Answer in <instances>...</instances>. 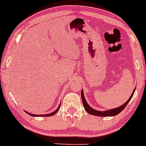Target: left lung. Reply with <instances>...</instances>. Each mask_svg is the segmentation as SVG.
I'll return each mask as SVG.
<instances>
[{"label": "left lung", "instance_id": "obj_1", "mask_svg": "<svg viewBox=\"0 0 146 146\" xmlns=\"http://www.w3.org/2000/svg\"><path fill=\"white\" fill-rule=\"evenodd\" d=\"M135 88L134 89V91L132 92V94H131L130 97L129 98V99L122 106H119V107L117 108L111 109L109 110H106V111H98L95 110L93 108H92L88 104V103L86 102V99L84 97V94H83V90L81 91V98H82V101H83V105L84 106V108L86 110L87 112H88L89 114H92V115L94 116H98V117H113V116L117 115L118 114H119L121 111L125 108V106H127V104L129 103V101H130V99H132V96H133L134 93H135Z\"/></svg>", "mask_w": 146, "mask_h": 146}]
</instances>
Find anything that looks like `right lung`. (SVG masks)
I'll list each match as a JSON object with an SVG mask.
<instances>
[{"label": "right lung", "mask_w": 146, "mask_h": 146, "mask_svg": "<svg viewBox=\"0 0 146 146\" xmlns=\"http://www.w3.org/2000/svg\"><path fill=\"white\" fill-rule=\"evenodd\" d=\"M60 104L59 105V106L58 107V108L55 111H54V112H52V113H50V114H31V113L26 112V111H25V112H27V114H29V115L32 116V117H50V116L54 115V114H55L56 113L58 112V110H59V108H60Z\"/></svg>", "instance_id": "obj_1"}]
</instances>
